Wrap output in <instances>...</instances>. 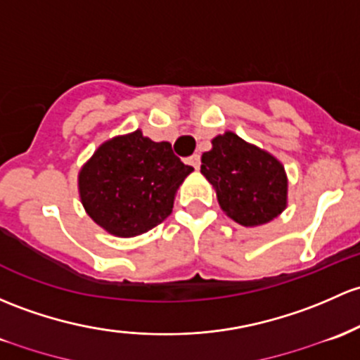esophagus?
Wrapping results in <instances>:
<instances>
[{"label": "esophagus", "instance_id": "esophagus-1", "mask_svg": "<svg viewBox=\"0 0 360 360\" xmlns=\"http://www.w3.org/2000/svg\"><path fill=\"white\" fill-rule=\"evenodd\" d=\"M188 164L193 165V167H195V169H200V155L198 153L191 155V157L188 158Z\"/></svg>", "mask_w": 360, "mask_h": 360}]
</instances>
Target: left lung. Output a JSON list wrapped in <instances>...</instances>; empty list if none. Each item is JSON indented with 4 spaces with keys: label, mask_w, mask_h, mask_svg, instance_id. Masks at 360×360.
Returning a JSON list of instances; mask_svg holds the SVG:
<instances>
[{
    "label": "left lung",
    "mask_w": 360,
    "mask_h": 360,
    "mask_svg": "<svg viewBox=\"0 0 360 360\" xmlns=\"http://www.w3.org/2000/svg\"><path fill=\"white\" fill-rule=\"evenodd\" d=\"M202 174L238 224H266L286 209L288 179L281 162L234 132L212 139V150L202 155Z\"/></svg>",
    "instance_id": "left-lung-1"
}]
</instances>
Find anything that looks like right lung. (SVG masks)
<instances>
[{
  "label": "right lung",
  "mask_w": 360,
  "mask_h": 360,
  "mask_svg": "<svg viewBox=\"0 0 360 360\" xmlns=\"http://www.w3.org/2000/svg\"><path fill=\"white\" fill-rule=\"evenodd\" d=\"M191 170L170 143L151 141L138 129L94 151L79 172V195L98 226L120 238L138 236L169 217Z\"/></svg>",
  "instance_id": "obj_1"
}]
</instances>
